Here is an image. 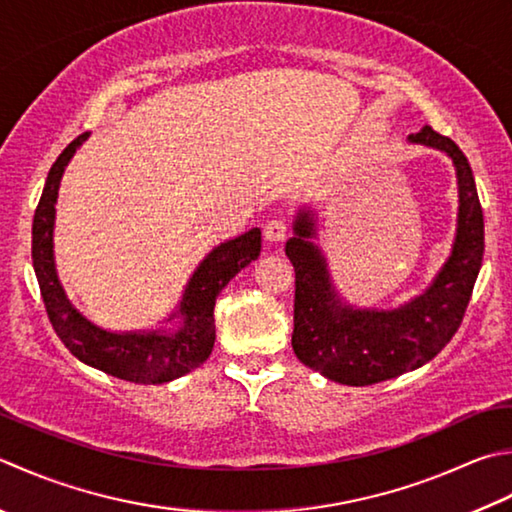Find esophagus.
Here are the masks:
<instances>
[{"mask_svg":"<svg viewBox=\"0 0 512 512\" xmlns=\"http://www.w3.org/2000/svg\"><path fill=\"white\" fill-rule=\"evenodd\" d=\"M286 233H288V224H286V219H282V217L270 219V222L264 226V235H266L268 242H275V244L282 242Z\"/></svg>","mask_w":512,"mask_h":512,"instance_id":"esophagus-1","label":"esophagus"}]
</instances>
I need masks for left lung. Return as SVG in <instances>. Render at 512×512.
I'll use <instances>...</instances> for the list:
<instances>
[{"label": "left lung", "mask_w": 512, "mask_h": 512, "mask_svg": "<svg viewBox=\"0 0 512 512\" xmlns=\"http://www.w3.org/2000/svg\"><path fill=\"white\" fill-rule=\"evenodd\" d=\"M410 142L444 150L457 168L459 219L453 255L422 297L397 310H355L339 302L326 262L310 242L315 224L310 210L295 219V237L286 255L295 268L297 359L333 382L370 386L430 362L457 328L473 295L484 257V215L473 170L453 139L424 126Z\"/></svg>", "instance_id": "8db88e82"}]
</instances>
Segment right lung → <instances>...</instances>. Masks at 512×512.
Returning <instances> with one entry per match:
<instances>
[{"label": "right lung", "instance_id": "obj_1", "mask_svg": "<svg viewBox=\"0 0 512 512\" xmlns=\"http://www.w3.org/2000/svg\"><path fill=\"white\" fill-rule=\"evenodd\" d=\"M88 133L73 139L55 159L46 177L33 219V266L42 299L57 337L79 362L133 384H164L202 366L215 344V299L239 270L255 262L262 250L259 228L217 246L190 277L179 313L182 324L168 333H108L79 315L59 286L53 262V224L59 179L77 146ZM168 319V322H170Z\"/></svg>", "mask_w": 512, "mask_h": 512}]
</instances>
